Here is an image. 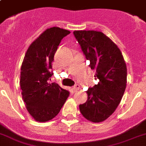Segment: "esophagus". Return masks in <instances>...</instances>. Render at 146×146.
<instances>
[{
  "mask_svg": "<svg viewBox=\"0 0 146 146\" xmlns=\"http://www.w3.org/2000/svg\"><path fill=\"white\" fill-rule=\"evenodd\" d=\"M80 89V86L78 85V84H76V85L73 86V89L75 91H77L78 90H79Z\"/></svg>",
  "mask_w": 146,
  "mask_h": 146,
  "instance_id": "34e87169",
  "label": "esophagus"
}]
</instances>
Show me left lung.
Here are the masks:
<instances>
[{"label": "left lung", "instance_id": "obj_1", "mask_svg": "<svg viewBox=\"0 0 146 146\" xmlns=\"http://www.w3.org/2000/svg\"><path fill=\"white\" fill-rule=\"evenodd\" d=\"M75 37L80 45L89 66L96 72L98 84L86 91L88 98L80 105L81 113L94 123L110 117L119 105L127 84V66L121 50L108 36L95 30H76Z\"/></svg>", "mask_w": 146, "mask_h": 146}]
</instances>
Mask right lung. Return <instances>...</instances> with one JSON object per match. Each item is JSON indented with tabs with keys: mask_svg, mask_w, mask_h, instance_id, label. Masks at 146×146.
<instances>
[{
	"mask_svg": "<svg viewBox=\"0 0 146 146\" xmlns=\"http://www.w3.org/2000/svg\"><path fill=\"white\" fill-rule=\"evenodd\" d=\"M70 32L58 27L48 28L30 44L21 68L20 85L27 110L38 122L55 117L69 96V91L49 83L52 63L61 40Z\"/></svg>",
	"mask_w": 146,
	"mask_h": 146,
	"instance_id": "obj_1",
	"label": "right lung"
}]
</instances>
